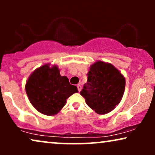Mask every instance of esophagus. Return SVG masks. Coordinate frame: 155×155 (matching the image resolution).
<instances>
[{"label":"esophagus","instance_id":"1","mask_svg":"<svg viewBox=\"0 0 155 155\" xmlns=\"http://www.w3.org/2000/svg\"><path fill=\"white\" fill-rule=\"evenodd\" d=\"M77 87H78V91H79V92H80V91H81V90H82V86L80 85V84H78Z\"/></svg>","mask_w":155,"mask_h":155}]
</instances>
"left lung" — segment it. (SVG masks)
I'll use <instances>...</instances> for the list:
<instances>
[{
    "mask_svg": "<svg viewBox=\"0 0 155 155\" xmlns=\"http://www.w3.org/2000/svg\"><path fill=\"white\" fill-rule=\"evenodd\" d=\"M126 80L111 63L97 61L90 67L87 82L80 94L86 104L98 114H106L121 101Z\"/></svg>",
    "mask_w": 155,
    "mask_h": 155,
    "instance_id": "left-lung-1",
    "label": "left lung"
}]
</instances>
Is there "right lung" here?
I'll use <instances>...</instances> for the list:
<instances>
[{
	"mask_svg": "<svg viewBox=\"0 0 155 155\" xmlns=\"http://www.w3.org/2000/svg\"><path fill=\"white\" fill-rule=\"evenodd\" d=\"M25 90L31 105L47 116L58 114L65 105L67 99L78 92L77 87L70 84L66 76L60 75L58 66H51L50 63L32 72L27 80Z\"/></svg>",
	"mask_w": 155,
	"mask_h": 155,
	"instance_id": "add662e5",
	"label": "right lung"
}]
</instances>
